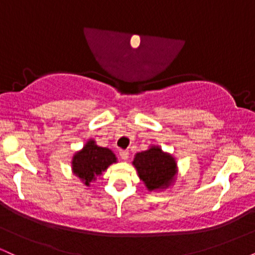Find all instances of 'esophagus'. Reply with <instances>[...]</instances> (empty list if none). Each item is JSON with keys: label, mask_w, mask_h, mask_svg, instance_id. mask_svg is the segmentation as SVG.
<instances>
[{"label": "esophagus", "mask_w": 255, "mask_h": 255, "mask_svg": "<svg viewBox=\"0 0 255 255\" xmlns=\"http://www.w3.org/2000/svg\"><path fill=\"white\" fill-rule=\"evenodd\" d=\"M120 157L122 158V159H128V157H129V151L127 150H121L120 151Z\"/></svg>", "instance_id": "34e87169"}]
</instances>
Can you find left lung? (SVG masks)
<instances>
[{"instance_id":"left-lung-1","label":"left lung","mask_w":255,"mask_h":255,"mask_svg":"<svg viewBox=\"0 0 255 255\" xmlns=\"http://www.w3.org/2000/svg\"><path fill=\"white\" fill-rule=\"evenodd\" d=\"M131 164L147 191H163L175 182L177 174L176 159L159 146L152 145L148 150L137 152Z\"/></svg>"}]
</instances>
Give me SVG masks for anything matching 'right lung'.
Wrapping results in <instances>:
<instances>
[{
    "label": "right lung",
    "mask_w": 255,
    "mask_h": 255,
    "mask_svg": "<svg viewBox=\"0 0 255 255\" xmlns=\"http://www.w3.org/2000/svg\"><path fill=\"white\" fill-rule=\"evenodd\" d=\"M114 163H118L114 152L108 147H102L90 139L80 151L75 152L72 158V171L83 181L85 186L90 187L91 182L101 176Z\"/></svg>",
    "instance_id": "obj_1"
}]
</instances>
